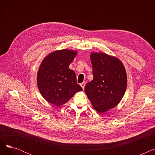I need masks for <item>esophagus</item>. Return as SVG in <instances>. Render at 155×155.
<instances>
[{
  "label": "esophagus",
  "instance_id": "34e87169",
  "mask_svg": "<svg viewBox=\"0 0 155 155\" xmlns=\"http://www.w3.org/2000/svg\"><path fill=\"white\" fill-rule=\"evenodd\" d=\"M85 82H82V83H81V84H80V86L82 87V88H83V89H84V88H85Z\"/></svg>",
  "mask_w": 155,
  "mask_h": 155
}]
</instances>
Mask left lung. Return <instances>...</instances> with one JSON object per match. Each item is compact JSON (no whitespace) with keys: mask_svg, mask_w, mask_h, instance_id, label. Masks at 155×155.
I'll return each instance as SVG.
<instances>
[{"mask_svg":"<svg viewBox=\"0 0 155 155\" xmlns=\"http://www.w3.org/2000/svg\"><path fill=\"white\" fill-rule=\"evenodd\" d=\"M94 78L85 86L92 107L103 113L116 107L125 94L127 75L122 62L103 53L91 54Z\"/></svg>","mask_w":155,"mask_h":155,"instance_id":"obj_1","label":"left lung"}]
</instances>
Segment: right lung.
<instances>
[{
  "label": "right lung",
  "mask_w": 155,
  "mask_h": 155,
  "mask_svg": "<svg viewBox=\"0 0 155 155\" xmlns=\"http://www.w3.org/2000/svg\"><path fill=\"white\" fill-rule=\"evenodd\" d=\"M77 52L69 50L49 54L41 64L37 76L39 91L45 99L56 106L68 102L76 92L83 91L69 65Z\"/></svg>",
  "instance_id": "right-lung-1"
}]
</instances>
